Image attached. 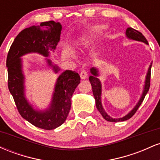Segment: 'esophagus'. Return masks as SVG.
I'll return each instance as SVG.
<instances>
[{
  "label": "esophagus",
  "mask_w": 160,
  "mask_h": 160,
  "mask_svg": "<svg viewBox=\"0 0 160 160\" xmlns=\"http://www.w3.org/2000/svg\"><path fill=\"white\" fill-rule=\"evenodd\" d=\"M80 78H81V79L87 78V77H88L87 71H82L81 72H80Z\"/></svg>",
  "instance_id": "1"
}]
</instances>
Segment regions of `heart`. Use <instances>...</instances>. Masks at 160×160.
Here are the masks:
<instances>
[{
	"label": "heart",
	"mask_w": 160,
	"mask_h": 160,
	"mask_svg": "<svg viewBox=\"0 0 160 160\" xmlns=\"http://www.w3.org/2000/svg\"><path fill=\"white\" fill-rule=\"evenodd\" d=\"M106 29H107V26L102 24H98V25L86 28L82 31L79 38L80 46L82 48H88L103 34Z\"/></svg>",
	"instance_id": "b5f03b06"
}]
</instances>
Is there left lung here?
Segmentation results:
<instances>
[{"label": "left lung", "instance_id": "obj_1", "mask_svg": "<svg viewBox=\"0 0 160 160\" xmlns=\"http://www.w3.org/2000/svg\"><path fill=\"white\" fill-rule=\"evenodd\" d=\"M126 35L128 39L133 40H137V41H141L143 43L148 44V42L146 38H144V36L141 34V32H139L138 31L135 30V29L132 28H128L126 29ZM151 66H152V62L150 63L149 68H148V73L146 75V79H145V84L144 86V90H143L142 95H141L140 99H139L138 102L136 104V105L134 107V108L129 113H127L126 116H124L123 117H121V118L118 119H113L112 117H110L109 115L104 111V109L102 107V100H101V95H102V83L101 81L98 78V70L96 68L92 67L90 68V72L92 75L89 78V81L92 85V92L93 95H94L95 99V104H96L97 109L98 110V111L100 112V113L102 114V117H104V120L109 122H122V121L127 120L128 119L131 118L132 116L136 113L137 110L138 109V108L140 107L141 103L144 101L145 95H147L148 92L149 91L150 86V70H151Z\"/></svg>", "mask_w": 160, "mask_h": 160}]
</instances>
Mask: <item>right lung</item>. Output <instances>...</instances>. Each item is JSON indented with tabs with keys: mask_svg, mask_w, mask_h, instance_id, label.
<instances>
[{
	"mask_svg": "<svg viewBox=\"0 0 160 160\" xmlns=\"http://www.w3.org/2000/svg\"><path fill=\"white\" fill-rule=\"evenodd\" d=\"M62 25L54 21L41 22L24 29L16 36L7 58L8 88L12 95L20 115L36 127L46 130L54 129L65 122L71 105V97L80 82V77L74 71L62 72L57 78L49 107L45 111L34 109L25 94V77L21 57L28 53H39L48 57L60 40ZM55 73L59 68L46 58Z\"/></svg>",
	"mask_w": 160,
	"mask_h": 160,
	"instance_id": "right-lung-1",
	"label": "right lung"
}]
</instances>
